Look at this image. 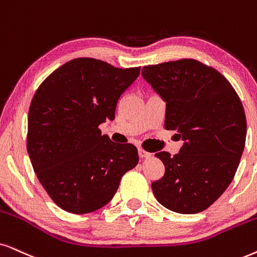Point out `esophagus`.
Segmentation results:
<instances>
[{"mask_svg": "<svg viewBox=\"0 0 257 257\" xmlns=\"http://www.w3.org/2000/svg\"><path fill=\"white\" fill-rule=\"evenodd\" d=\"M139 157L140 158H148V157H151V153L146 152L145 149H142V148H139Z\"/></svg>", "mask_w": 257, "mask_h": 257, "instance_id": "1", "label": "esophagus"}]
</instances>
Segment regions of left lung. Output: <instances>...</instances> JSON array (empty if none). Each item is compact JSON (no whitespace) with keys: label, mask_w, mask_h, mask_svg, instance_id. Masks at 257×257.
I'll return each instance as SVG.
<instances>
[{"label":"left lung","mask_w":257,"mask_h":257,"mask_svg":"<svg viewBox=\"0 0 257 257\" xmlns=\"http://www.w3.org/2000/svg\"><path fill=\"white\" fill-rule=\"evenodd\" d=\"M142 77L166 102L165 128L184 141L174 157L155 154L165 174L152 183L153 193L174 212H201L222 196L239 165L246 136L241 99L222 73L194 59L148 65Z\"/></svg>","instance_id":"left-lung-1"}]
</instances>
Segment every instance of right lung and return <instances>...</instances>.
I'll return each mask as SVG.
<instances>
[{
    "label": "right lung",
    "instance_id": "right-lung-1",
    "mask_svg": "<svg viewBox=\"0 0 257 257\" xmlns=\"http://www.w3.org/2000/svg\"><path fill=\"white\" fill-rule=\"evenodd\" d=\"M140 69L77 58L38 87L28 112V155L42 187L67 212L106 205L123 174L138 165L135 146L110 141L98 125L115 118L119 97Z\"/></svg>",
    "mask_w": 257,
    "mask_h": 257
}]
</instances>
